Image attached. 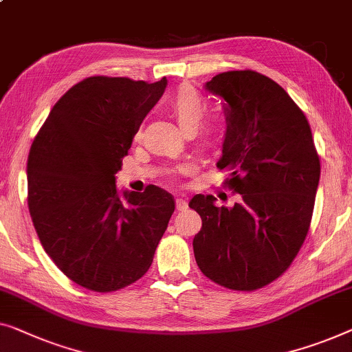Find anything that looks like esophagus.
<instances>
[{
  "instance_id": "34e87169",
  "label": "esophagus",
  "mask_w": 352,
  "mask_h": 352,
  "mask_svg": "<svg viewBox=\"0 0 352 352\" xmlns=\"http://www.w3.org/2000/svg\"><path fill=\"white\" fill-rule=\"evenodd\" d=\"M188 208V203L186 198H176V210L177 211H186Z\"/></svg>"
}]
</instances>
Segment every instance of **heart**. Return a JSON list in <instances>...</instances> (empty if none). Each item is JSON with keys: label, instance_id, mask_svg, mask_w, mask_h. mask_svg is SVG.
I'll return each mask as SVG.
<instances>
[{"label": "heart", "instance_id": "1", "mask_svg": "<svg viewBox=\"0 0 352 352\" xmlns=\"http://www.w3.org/2000/svg\"><path fill=\"white\" fill-rule=\"evenodd\" d=\"M170 109L175 114L181 129L188 133V131H193L200 125L206 111V103L197 89L186 84L181 85L176 90V94L170 98ZM214 131H216V129L212 125H208L201 133L203 140H211Z\"/></svg>", "mask_w": 352, "mask_h": 352}]
</instances>
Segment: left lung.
I'll use <instances>...</instances> for the list:
<instances>
[{"label": "left lung", "instance_id": "obj_1", "mask_svg": "<svg viewBox=\"0 0 352 352\" xmlns=\"http://www.w3.org/2000/svg\"><path fill=\"white\" fill-rule=\"evenodd\" d=\"M226 100L227 133L219 170L241 195L233 208L198 193L193 238L198 268L219 286L256 290L290 267L311 223L320 162L307 116L281 85L257 71H227L206 82Z\"/></svg>", "mask_w": 352, "mask_h": 352}]
</instances>
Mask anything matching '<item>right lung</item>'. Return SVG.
Here are the masks:
<instances>
[{"mask_svg": "<svg viewBox=\"0 0 352 352\" xmlns=\"http://www.w3.org/2000/svg\"><path fill=\"white\" fill-rule=\"evenodd\" d=\"M166 87L91 76L50 111L30 149L28 210L44 251L71 281L113 292L138 281L175 211L164 188H116L136 131Z\"/></svg>", "mask_w": 352, "mask_h": 352, "instance_id": "add662e5", "label": "right lung"}]
</instances>
